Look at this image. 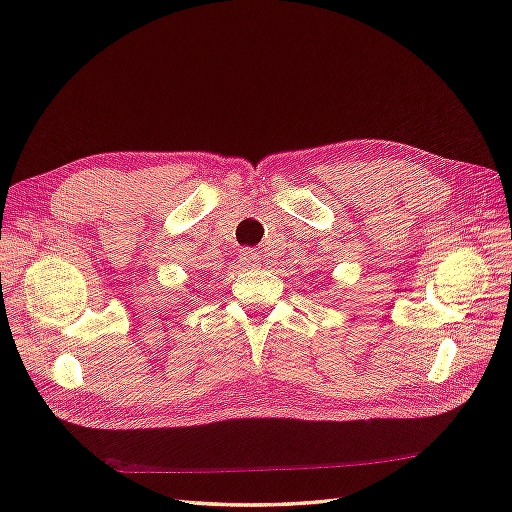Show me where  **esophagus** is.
Masks as SVG:
<instances>
[{
  "label": "esophagus",
  "instance_id": "34e87169",
  "mask_svg": "<svg viewBox=\"0 0 512 512\" xmlns=\"http://www.w3.org/2000/svg\"><path fill=\"white\" fill-rule=\"evenodd\" d=\"M237 259H239V262H242V266H246V268H255V266L262 264V255H259V250H255V248L242 250V253L237 255Z\"/></svg>",
  "mask_w": 512,
  "mask_h": 512
}]
</instances>
